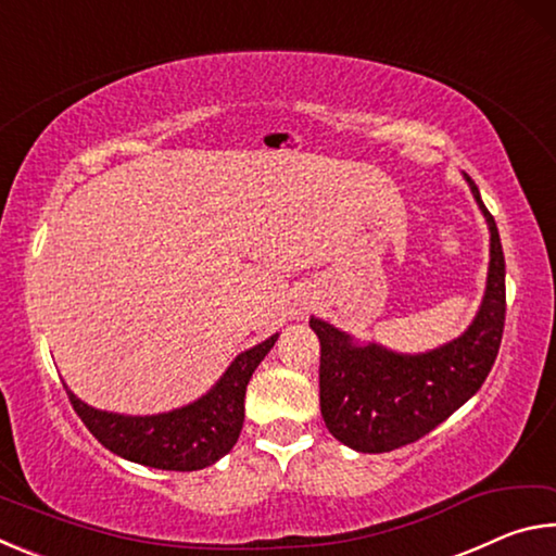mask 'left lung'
Instances as JSON below:
<instances>
[{"mask_svg": "<svg viewBox=\"0 0 556 556\" xmlns=\"http://www.w3.org/2000/svg\"><path fill=\"white\" fill-rule=\"evenodd\" d=\"M491 230L485 296L464 336L429 353L404 355L378 343L357 345L336 326L312 316L321 341V414L341 444L384 454L421 439L481 390L505 326V257L493 215L466 176Z\"/></svg>", "mask_w": 556, "mask_h": 556, "instance_id": "obj_1", "label": "left lung"}]
</instances>
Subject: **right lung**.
Listing matches in <instances>:
<instances>
[{"label":"right lung","instance_id":"add662e5","mask_svg":"<svg viewBox=\"0 0 556 556\" xmlns=\"http://www.w3.org/2000/svg\"><path fill=\"white\" fill-rule=\"evenodd\" d=\"M279 333L240 353L201 400L181 409L129 417L102 412L68 392L73 409L102 446L135 464L162 470H201L235 446L244 421V392L257 365L277 343Z\"/></svg>","mask_w":556,"mask_h":556}]
</instances>
